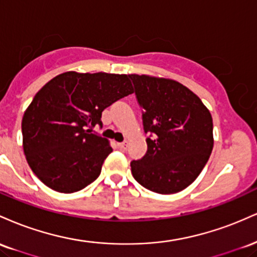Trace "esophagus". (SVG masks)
I'll return each mask as SVG.
<instances>
[{
	"label": "esophagus",
	"mask_w": 257,
	"mask_h": 257,
	"mask_svg": "<svg viewBox=\"0 0 257 257\" xmlns=\"http://www.w3.org/2000/svg\"><path fill=\"white\" fill-rule=\"evenodd\" d=\"M117 145H118L119 149L125 150L126 147H128V141H123V143H117Z\"/></svg>",
	"instance_id": "1"
}]
</instances>
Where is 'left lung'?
I'll list each match as a JSON object with an SVG mask.
<instances>
[{
  "label": "left lung",
  "instance_id": "8db88e82",
  "mask_svg": "<svg viewBox=\"0 0 257 257\" xmlns=\"http://www.w3.org/2000/svg\"><path fill=\"white\" fill-rule=\"evenodd\" d=\"M143 107L147 152L131 163L141 186L161 194L178 193L198 178L213 151V118L192 90L169 78L129 75Z\"/></svg>",
  "mask_w": 257,
  "mask_h": 257
}]
</instances>
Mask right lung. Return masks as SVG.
<instances>
[{
	"instance_id": "obj_1",
	"label": "right lung",
	"mask_w": 257,
	"mask_h": 257,
	"mask_svg": "<svg viewBox=\"0 0 257 257\" xmlns=\"http://www.w3.org/2000/svg\"><path fill=\"white\" fill-rule=\"evenodd\" d=\"M132 93L128 75L106 72L67 71L44 84L22 122L23 149L35 175L60 193L96 180L112 147L90 129L102 125L106 107Z\"/></svg>"
}]
</instances>
